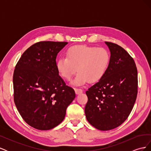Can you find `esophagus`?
<instances>
[{"instance_id":"34e87169","label":"esophagus","mask_w":151,"mask_h":151,"mask_svg":"<svg viewBox=\"0 0 151 151\" xmlns=\"http://www.w3.org/2000/svg\"><path fill=\"white\" fill-rule=\"evenodd\" d=\"M83 90L81 89H77V88H76L75 89V93L76 94H81L83 93Z\"/></svg>"}]
</instances>
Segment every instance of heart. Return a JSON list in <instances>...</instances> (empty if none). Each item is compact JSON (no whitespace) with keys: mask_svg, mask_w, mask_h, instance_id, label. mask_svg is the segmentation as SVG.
<instances>
[{"mask_svg":"<svg viewBox=\"0 0 151 151\" xmlns=\"http://www.w3.org/2000/svg\"><path fill=\"white\" fill-rule=\"evenodd\" d=\"M66 56L57 61V70L67 81H69L77 70L78 74L71 82V84L76 86L84 85L89 81L97 83L106 74L110 62V55L107 50L87 45L70 47Z\"/></svg>","mask_w":151,"mask_h":151,"instance_id":"1","label":"heart"}]
</instances>
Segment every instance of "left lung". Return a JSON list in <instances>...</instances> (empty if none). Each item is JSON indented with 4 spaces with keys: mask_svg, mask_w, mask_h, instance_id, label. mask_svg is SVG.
<instances>
[{
    "mask_svg": "<svg viewBox=\"0 0 151 151\" xmlns=\"http://www.w3.org/2000/svg\"><path fill=\"white\" fill-rule=\"evenodd\" d=\"M110 62L103 78L86 91V119L100 130H109L124 122L137 95V70L134 59L116 44L105 42Z\"/></svg>",
    "mask_w": 151,
    "mask_h": 151,
    "instance_id": "1",
    "label": "left lung"
}]
</instances>
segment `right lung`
Wrapping results in <instances>:
<instances>
[{"label":"right lung","instance_id":"1","mask_svg":"<svg viewBox=\"0 0 151 151\" xmlns=\"http://www.w3.org/2000/svg\"><path fill=\"white\" fill-rule=\"evenodd\" d=\"M67 42H41L21 55L13 75L14 100L21 116L40 130L53 129L63 120L76 98L56 67V58Z\"/></svg>","mask_w":151,"mask_h":151}]
</instances>
